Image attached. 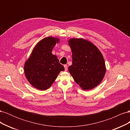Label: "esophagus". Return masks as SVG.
<instances>
[{"label":"esophagus","instance_id":"obj_1","mask_svg":"<svg viewBox=\"0 0 130 130\" xmlns=\"http://www.w3.org/2000/svg\"><path fill=\"white\" fill-rule=\"evenodd\" d=\"M64 69H65V71H67V70H68L67 65V64H64Z\"/></svg>","mask_w":130,"mask_h":130}]
</instances>
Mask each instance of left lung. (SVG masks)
Instances as JSON below:
<instances>
[{
    "label": "left lung",
    "mask_w": 130,
    "mask_h": 130,
    "mask_svg": "<svg viewBox=\"0 0 130 130\" xmlns=\"http://www.w3.org/2000/svg\"><path fill=\"white\" fill-rule=\"evenodd\" d=\"M68 44L73 60L68 70L74 81L85 90L96 87L106 73L103 54L93 43L82 38H70Z\"/></svg>",
    "instance_id": "1"
}]
</instances>
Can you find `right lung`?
Segmentation results:
<instances>
[{
  "mask_svg": "<svg viewBox=\"0 0 130 130\" xmlns=\"http://www.w3.org/2000/svg\"><path fill=\"white\" fill-rule=\"evenodd\" d=\"M59 42L60 39L56 37L48 36L42 39L25 62V75L35 88L40 90L48 89L60 72L64 70L57 57L52 54L54 46Z\"/></svg>",
  "mask_w": 130,
  "mask_h": 130,
  "instance_id": "1",
  "label": "right lung"
}]
</instances>
